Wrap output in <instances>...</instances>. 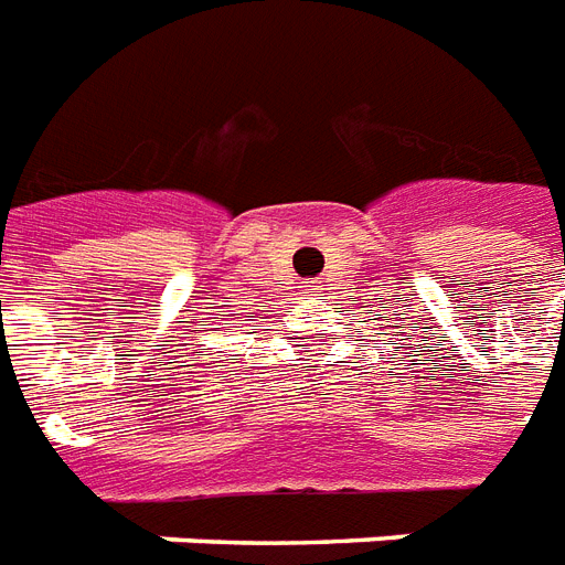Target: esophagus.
Masks as SVG:
<instances>
[{
	"instance_id": "obj_1",
	"label": "esophagus",
	"mask_w": 565,
	"mask_h": 565,
	"mask_svg": "<svg viewBox=\"0 0 565 565\" xmlns=\"http://www.w3.org/2000/svg\"><path fill=\"white\" fill-rule=\"evenodd\" d=\"M308 290H311V294H315V290H317V284H315V281H308Z\"/></svg>"
}]
</instances>
